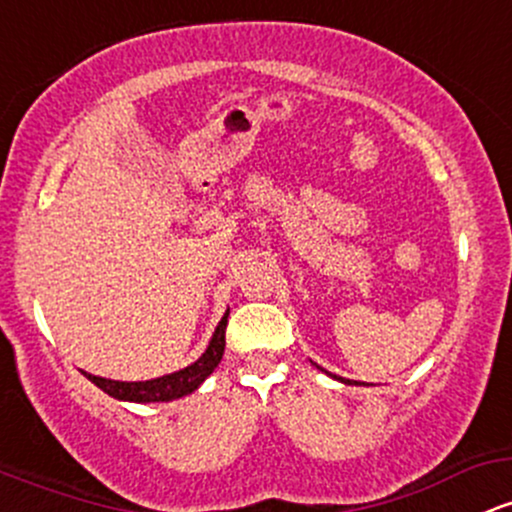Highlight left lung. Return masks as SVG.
I'll use <instances>...</instances> for the list:
<instances>
[{
	"instance_id": "1",
	"label": "left lung",
	"mask_w": 512,
	"mask_h": 512,
	"mask_svg": "<svg viewBox=\"0 0 512 512\" xmlns=\"http://www.w3.org/2000/svg\"><path fill=\"white\" fill-rule=\"evenodd\" d=\"M318 369H323V367H318ZM323 372H325V369H323ZM325 374H328V372H325ZM330 376H333V379H338V381H342V384H352V381H350V379H342V376H335V374H330ZM355 384H357V381H355Z\"/></svg>"
}]
</instances>
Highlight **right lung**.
Here are the masks:
<instances>
[{
	"instance_id": "1",
	"label": "right lung",
	"mask_w": 512,
	"mask_h": 512,
	"mask_svg": "<svg viewBox=\"0 0 512 512\" xmlns=\"http://www.w3.org/2000/svg\"><path fill=\"white\" fill-rule=\"evenodd\" d=\"M228 313H223L221 323H218L216 333L206 347V352L196 359L194 364L189 367L179 369L174 374H165L157 376V379L150 381H114V379H104V376H94L87 374L92 384H97L101 391L109 393V396L119 398V401H133V403H160V401H174V398H182L187 393H192L204 384V379L209 376L213 369L218 367L221 362L223 350H226V325H228Z\"/></svg>"
}]
</instances>
